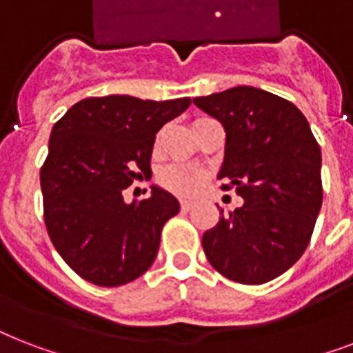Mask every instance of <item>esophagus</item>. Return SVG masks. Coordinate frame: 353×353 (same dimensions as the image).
I'll return each instance as SVG.
<instances>
[{
    "label": "esophagus",
    "mask_w": 353,
    "mask_h": 353,
    "mask_svg": "<svg viewBox=\"0 0 353 353\" xmlns=\"http://www.w3.org/2000/svg\"><path fill=\"white\" fill-rule=\"evenodd\" d=\"M192 207H194L192 201H187V199H183V201H181V210H185V212L192 209Z\"/></svg>",
    "instance_id": "34e87169"
}]
</instances>
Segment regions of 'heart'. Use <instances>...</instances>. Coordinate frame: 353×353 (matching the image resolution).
<instances>
[{"label":"heart","mask_w":353,"mask_h":353,"mask_svg":"<svg viewBox=\"0 0 353 353\" xmlns=\"http://www.w3.org/2000/svg\"><path fill=\"white\" fill-rule=\"evenodd\" d=\"M161 185L181 198H194L207 183V172L196 165H170L161 172Z\"/></svg>","instance_id":"obj_1"}]
</instances>
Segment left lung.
<instances>
[{"label":"left lung","mask_w":353,"mask_h":353,"mask_svg":"<svg viewBox=\"0 0 353 353\" xmlns=\"http://www.w3.org/2000/svg\"><path fill=\"white\" fill-rule=\"evenodd\" d=\"M194 104L225 130L218 174L243 205L201 238L205 256L225 279L265 284L304 254L323 205L321 146L295 104L238 85L196 97Z\"/></svg>","instance_id":"obj_1"}]
</instances>
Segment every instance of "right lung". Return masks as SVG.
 I'll return each instance as SVG.
<instances>
[{
  "mask_svg": "<svg viewBox=\"0 0 353 353\" xmlns=\"http://www.w3.org/2000/svg\"><path fill=\"white\" fill-rule=\"evenodd\" d=\"M188 106V97H91L52 126L40 170L43 220L60 256L91 284L124 285L154 263L179 201L152 187L150 198L126 203L122 190L152 174L155 133Z\"/></svg>",
  "mask_w": 353,
  "mask_h": 353,
  "instance_id": "obj_1",
  "label": "right lung"
}]
</instances>
